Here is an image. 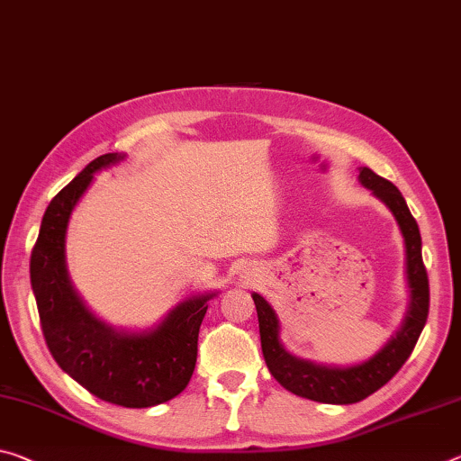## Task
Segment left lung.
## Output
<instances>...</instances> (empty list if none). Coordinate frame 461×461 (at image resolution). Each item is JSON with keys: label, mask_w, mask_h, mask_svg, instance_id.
<instances>
[{"label": "left lung", "mask_w": 461, "mask_h": 461, "mask_svg": "<svg viewBox=\"0 0 461 461\" xmlns=\"http://www.w3.org/2000/svg\"><path fill=\"white\" fill-rule=\"evenodd\" d=\"M359 180L371 188L396 217L406 244V275L411 287V308L400 332L375 357L355 367H324L289 355L279 342V320L260 295L254 294L258 313L260 345L267 367L285 390L326 404H355L377 392L398 374L414 350L429 316V276L420 252V231L404 196L390 180L377 176L369 167H359Z\"/></svg>", "instance_id": "obj_1"}]
</instances>
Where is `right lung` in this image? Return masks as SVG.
Wrapping results in <instances>:
<instances>
[{
    "label": "right lung",
    "instance_id": "obj_1",
    "mask_svg": "<svg viewBox=\"0 0 461 461\" xmlns=\"http://www.w3.org/2000/svg\"><path fill=\"white\" fill-rule=\"evenodd\" d=\"M104 153L49 203L31 254V283L45 342L57 365L94 396L125 408L162 404L191 382L199 328L213 295L178 303L156 330L122 334L84 308L65 270V230L94 172L119 162Z\"/></svg>",
    "mask_w": 461,
    "mask_h": 461
}]
</instances>
